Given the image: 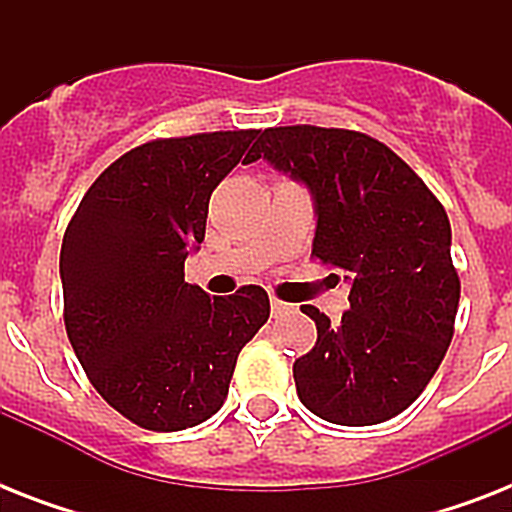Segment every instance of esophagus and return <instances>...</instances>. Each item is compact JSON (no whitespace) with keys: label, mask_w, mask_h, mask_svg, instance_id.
<instances>
[{"label":"esophagus","mask_w":512,"mask_h":512,"mask_svg":"<svg viewBox=\"0 0 512 512\" xmlns=\"http://www.w3.org/2000/svg\"><path fill=\"white\" fill-rule=\"evenodd\" d=\"M289 305L284 303V300H279V297H273L271 300V313L273 316H281V313H287Z\"/></svg>","instance_id":"obj_1"}]
</instances>
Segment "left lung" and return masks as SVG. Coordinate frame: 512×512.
<instances>
[{"mask_svg":"<svg viewBox=\"0 0 512 512\" xmlns=\"http://www.w3.org/2000/svg\"><path fill=\"white\" fill-rule=\"evenodd\" d=\"M260 156L311 188V257L350 281L340 324L303 305L319 337L292 366L297 396L335 425L396 417L433 380L454 335L460 276L444 204L366 132L268 127L249 162Z\"/></svg>","mask_w":512,"mask_h":512,"instance_id":"8db88e82","label":"left lung"}]
</instances>
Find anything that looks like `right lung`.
<instances>
[{"mask_svg": "<svg viewBox=\"0 0 512 512\" xmlns=\"http://www.w3.org/2000/svg\"><path fill=\"white\" fill-rule=\"evenodd\" d=\"M260 130L156 138L87 188L60 247L63 321L87 380L156 433L223 406L241 348L271 316L257 284L209 297L183 279L204 241L209 196Z\"/></svg>", "mask_w": 512, "mask_h": 512, "instance_id": "right-lung-1", "label": "right lung"}]
</instances>
